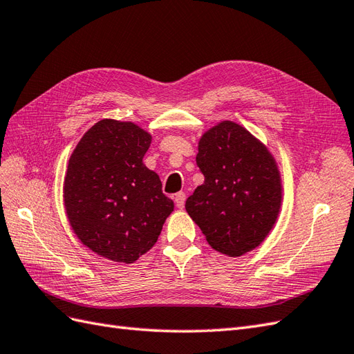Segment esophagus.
Masks as SVG:
<instances>
[{
    "instance_id": "obj_1",
    "label": "esophagus",
    "mask_w": 354,
    "mask_h": 354,
    "mask_svg": "<svg viewBox=\"0 0 354 354\" xmlns=\"http://www.w3.org/2000/svg\"><path fill=\"white\" fill-rule=\"evenodd\" d=\"M175 205L176 207H179V209H183L184 205H185V193H176L175 194Z\"/></svg>"
}]
</instances>
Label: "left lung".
Masks as SVG:
<instances>
[{
    "mask_svg": "<svg viewBox=\"0 0 354 354\" xmlns=\"http://www.w3.org/2000/svg\"><path fill=\"white\" fill-rule=\"evenodd\" d=\"M196 161L205 183L187 198L185 209L207 243L230 257L257 248L283 203L274 156L242 125L221 121L203 133Z\"/></svg>",
    "mask_w": 354,
    "mask_h": 354,
    "instance_id": "8db88e82",
    "label": "left lung"
}]
</instances>
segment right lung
Here are the masks:
<instances>
[{
	"label": "right lung",
	"mask_w": 354,
	"mask_h": 354,
	"mask_svg": "<svg viewBox=\"0 0 354 354\" xmlns=\"http://www.w3.org/2000/svg\"><path fill=\"white\" fill-rule=\"evenodd\" d=\"M152 136L130 121L102 120L68 160L64 206L79 241L98 256L134 263L174 211L161 180L143 165Z\"/></svg>",
	"instance_id": "obj_1"
}]
</instances>
